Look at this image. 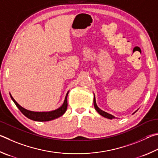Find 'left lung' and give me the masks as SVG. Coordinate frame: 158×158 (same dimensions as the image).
I'll return each instance as SVG.
<instances>
[{
	"instance_id": "1",
	"label": "left lung",
	"mask_w": 158,
	"mask_h": 158,
	"mask_svg": "<svg viewBox=\"0 0 158 158\" xmlns=\"http://www.w3.org/2000/svg\"><path fill=\"white\" fill-rule=\"evenodd\" d=\"M94 107H95V109H96V111H97L101 116H103V117H106V118H110V119H112V118H115L113 115L110 114H108V113H107V112H104V111H103V110L99 108V107L97 106V105H96L95 96H94Z\"/></svg>"
}]
</instances>
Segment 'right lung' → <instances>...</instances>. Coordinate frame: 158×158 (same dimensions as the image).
I'll list each match as a JSON object with an SVG mask.
<instances>
[{
    "label": "right lung",
    "mask_w": 158,
    "mask_h": 158,
    "mask_svg": "<svg viewBox=\"0 0 158 158\" xmlns=\"http://www.w3.org/2000/svg\"><path fill=\"white\" fill-rule=\"evenodd\" d=\"M69 92H67L66 95V97L64 99V103L62 106H61L59 108L53 110V111L51 112H32L30 111V110H27L26 109L22 107L20 105L17 103L15 99L13 98L12 95L10 94V97L12 98V100L14 101V103H15L16 107H18L19 110L23 113V114L26 116L30 119L33 120V121H51L55 119L58 117H61V116L64 114L65 112L66 111V109H67V96H68Z\"/></svg>",
    "instance_id": "add662e5"
}]
</instances>
